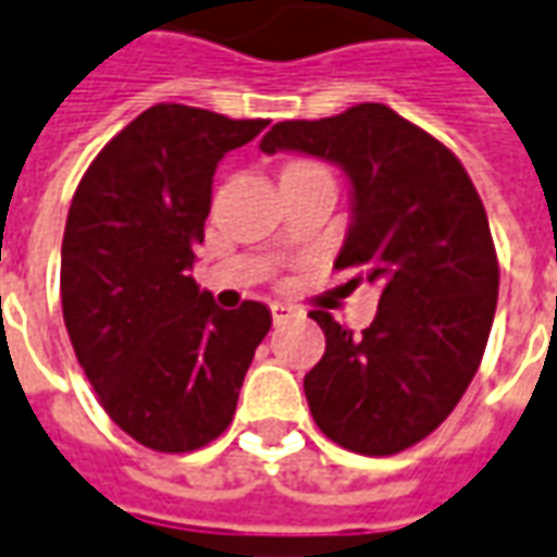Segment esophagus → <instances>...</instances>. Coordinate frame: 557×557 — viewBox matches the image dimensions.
<instances>
[{"instance_id":"34e87169","label":"esophagus","mask_w":557,"mask_h":557,"mask_svg":"<svg viewBox=\"0 0 557 557\" xmlns=\"http://www.w3.org/2000/svg\"><path fill=\"white\" fill-rule=\"evenodd\" d=\"M270 309H272V322H275V324H282V322H287V319H290V306L272 304Z\"/></svg>"}]
</instances>
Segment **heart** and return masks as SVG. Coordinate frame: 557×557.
Returning a JSON list of instances; mask_svg holds the SVG:
<instances>
[{
	"mask_svg": "<svg viewBox=\"0 0 557 557\" xmlns=\"http://www.w3.org/2000/svg\"><path fill=\"white\" fill-rule=\"evenodd\" d=\"M312 168L319 165H312V162H287L285 171H282V177H285V174H304V171H312Z\"/></svg>",
	"mask_w": 557,
	"mask_h": 557,
	"instance_id": "obj_1",
	"label": "heart"
}]
</instances>
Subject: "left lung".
I'll return each instance as SVG.
<instances>
[{"label": "left lung", "instance_id": "8db88e82", "mask_svg": "<svg viewBox=\"0 0 557 557\" xmlns=\"http://www.w3.org/2000/svg\"><path fill=\"white\" fill-rule=\"evenodd\" d=\"M263 152H306L352 183V220L334 267L346 287L380 290L374 322L346 331L315 309L322 361L304 376L331 442L389 457L423 442L479 371L499 290L487 214L466 168L432 134L383 103L319 122H278Z\"/></svg>", "mask_w": 557, "mask_h": 557}]
</instances>
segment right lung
Listing matches in <instances>:
<instances>
[{
    "mask_svg": "<svg viewBox=\"0 0 557 557\" xmlns=\"http://www.w3.org/2000/svg\"><path fill=\"white\" fill-rule=\"evenodd\" d=\"M267 119L159 103L97 152L61 248V304L78 364L134 442L186 454L233 423L270 309H220L189 275L211 183Z\"/></svg>",
    "mask_w": 557,
    "mask_h": 557,
    "instance_id": "right-lung-1",
    "label": "right lung"
}]
</instances>
